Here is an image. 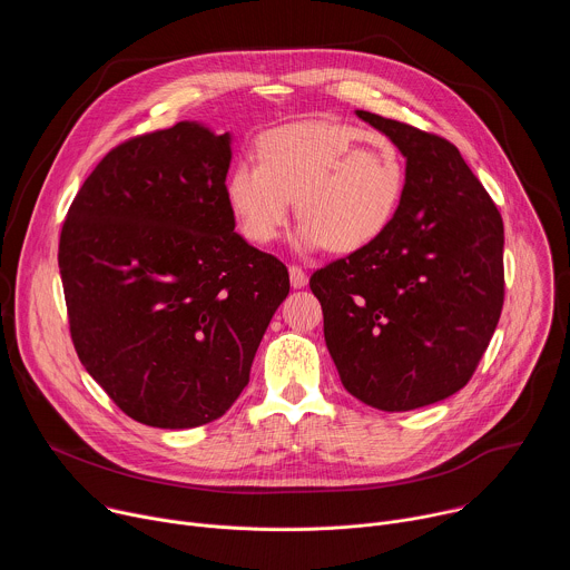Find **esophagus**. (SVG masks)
Wrapping results in <instances>:
<instances>
[{"mask_svg": "<svg viewBox=\"0 0 570 570\" xmlns=\"http://www.w3.org/2000/svg\"><path fill=\"white\" fill-rule=\"evenodd\" d=\"M288 275H291V286L293 288H304L308 284V277H306V273L299 266H291Z\"/></svg>", "mask_w": 570, "mask_h": 570, "instance_id": "obj_1", "label": "esophagus"}]
</instances>
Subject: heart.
<instances>
[{
  "mask_svg": "<svg viewBox=\"0 0 570 570\" xmlns=\"http://www.w3.org/2000/svg\"><path fill=\"white\" fill-rule=\"evenodd\" d=\"M403 183V157L387 137L347 124L297 121L262 137L259 165H234L225 196L240 232L262 246L279 236L295 200L297 250L356 253L392 225Z\"/></svg>",
  "mask_w": 570,
  "mask_h": 570,
  "instance_id": "obj_1",
  "label": "heart"
}]
</instances>
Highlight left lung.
Wrapping results in <instances>:
<instances>
[{"mask_svg":"<svg viewBox=\"0 0 570 570\" xmlns=\"http://www.w3.org/2000/svg\"><path fill=\"white\" fill-rule=\"evenodd\" d=\"M356 117L405 157L401 205L374 243L308 286L345 390L403 413L464 387L490 345L503 308V218L451 141Z\"/></svg>","mask_w":570,"mask_h":570,"instance_id":"left-lung-1","label":"left lung"}]
</instances>
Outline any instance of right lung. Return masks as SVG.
I'll use <instances>...</instances> for the list:
<instances>
[{
  "label": "right lung",
  "mask_w": 570,
  "mask_h": 570,
  "mask_svg": "<svg viewBox=\"0 0 570 570\" xmlns=\"http://www.w3.org/2000/svg\"><path fill=\"white\" fill-rule=\"evenodd\" d=\"M232 135L200 121L112 148L76 194L58 246L76 354L155 429L225 415L288 295L286 266L234 232Z\"/></svg>",
  "instance_id": "add662e5"
}]
</instances>
